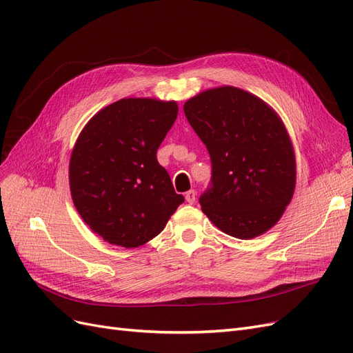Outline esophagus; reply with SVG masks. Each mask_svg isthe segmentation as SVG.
Listing matches in <instances>:
<instances>
[{
	"instance_id": "esophagus-1",
	"label": "esophagus",
	"mask_w": 353,
	"mask_h": 353,
	"mask_svg": "<svg viewBox=\"0 0 353 353\" xmlns=\"http://www.w3.org/2000/svg\"><path fill=\"white\" fill-rule=\"evenodd\" d=\"M185 200L190 203V205H194L196 203V191L194 190H190L185 193Z\"/></svg>"
}]
</instances>
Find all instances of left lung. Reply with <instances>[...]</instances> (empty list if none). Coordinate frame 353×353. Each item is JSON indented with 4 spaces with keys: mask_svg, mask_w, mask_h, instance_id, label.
Here are the masks:
<instances>
[{
    "mask_svg": "<svg viewBox=\"0 0 353 353\" xmlns=\"http://www.w3.org/2000/svg\"><path fill=\"white\" fill-rule=\"evenodd\" d=\"M184 113L212 162L210 185L199 200L203 213L241 240L272 228L296 185L293 145L280 116L236 87L197 94Z\"/></svg>",
    "mask_w": 353,
    "mask_h": 353,
    "instance_id": "left-lung-1",
    "label": "left lung"
}]
</instances>
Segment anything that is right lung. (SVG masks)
Returning a JSON list of instances; mask_svg holds the SVG:
<instances>
[{
  "instance_id": "add662e5",
  "label": "right lung",
  "mask_w": 353,
  "mask_h": 353,
  "mask_svg": "<svg viewBox=\"0 0 353 353\" xmlns=\"http://www.w3.org/2000/svg\"><path fill=\"white\" fill-rule=\"evenodd\" d=\"M176 116L175 101L122 99L92 116L79 134L69 163L72 200L104 241L143 245L184 201L156 157Z\"/></svg>"
}]
</instances>
